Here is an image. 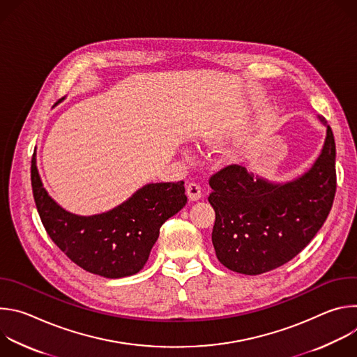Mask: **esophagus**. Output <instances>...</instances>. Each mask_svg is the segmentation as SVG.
Segmentation results:
<instances>
[{"instance_id":"34e87169","label":"esophagus","mask_w":357,"mask_h":357,"mask_svg":"<svg viewBox=\"0 0 357 357\" xmlns=\"http://www.w3.org/2000/svg\"><path fill=\"white\" fill-rule=\"evenodd\" d=\"M186 193H188V196H189V199H190L192 202L199 200V199L202 197V188H200L197 183L192 182V183H189V185L186 186Z\"/></svg>"}]
</instances>
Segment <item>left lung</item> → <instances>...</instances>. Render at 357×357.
<instances>
[{"label":"left lung","mask_w":357,"mask_h":357,"mask_svg":"<svg viewBox=\"0 0 357 357\" xmlns=\"http://www.w3.org/2000/svg\"><path fill=\"white\" fill-rule=\"evenodd\" d=\"M326 127L321 154L298 178L277 183L244 167L215 174L208 200L216 220L212 243L219 261L231 271L259 275L275 270L301 252L325 223L336 192V146Z\"/></svg>","instance_id":"left-lung-1"}]
</instances>
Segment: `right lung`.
I'll return each instance as SVG.
<instances>
[{
  "label": "right lung",
  "mask_w": 357,
  "mask_h": 357,
  "mask_svg": "<svg viewBox=\"0 0 357 357\" xmlns=\"http://www.w3.org/2000/svg\"><path fill=\"white\" fill-rule=\"evenodd\" d=\"M33 199L49 237L83 270L106 278L137 274L146 263L161 226L188 202L185 182L146 183L105 213L80 216L49 196L38 168L31 165Z\"/></svg>",
  "instance_id": "right-lung-1"
}]
</instances>
